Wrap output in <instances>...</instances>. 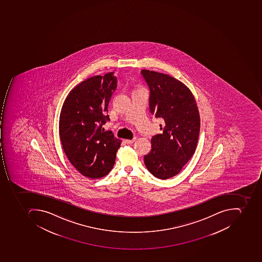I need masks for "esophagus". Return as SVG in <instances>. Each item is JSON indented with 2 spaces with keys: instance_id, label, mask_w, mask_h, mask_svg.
<instances>
[{
  "instance_id": "34e87169",
  "label": "esophagus",
  "mask_w": 262,
  "mask_h": 262,
  "mask_svg": "<svg viewBox=\"0 0 262 262\" xmlns=\"http://www.w3.org/2000/svg\"><path fill=\"white\" fill-rule=\"evenodd\" d=\"M135 141H136V138H134L133 139H125V142H126L127 144H130V143H134Z\"/></svg>"
}]
</instances>
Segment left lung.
I'll use <instances>...</instances> for the list:
<instances>
[{
  "label": "left lung",
  "instance_id": "1",
  "mask_svg": "<svg viewBox=\"0 0 262 262\" xmlns=\"http://www.w3.org/2000/svg\"><path fill=\"white\" fill-rule=\"evenodd\" d=\"M141 74L150 89V113L164 122L163 133L150 140L151 150L144 156V163L156 178L167 180L179 174L195 153L200 114L185 84L156 71L142 70Z\"/></svg>",
  "mask_w": 262,
  "mask_h": 262
}]
</instances>
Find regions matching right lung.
Returning <instances> with one entry per match:
<instances>
[{"label":"right lung","mask_w":262,"mask_h":262,"mask_svg":"<svg viewBox=\"0 0 262 262\" xmlns=\"http://www.w3.org/2000/svg\"><path fill=\"white\" fill-rule=\"evenodd\" d=\"M116 86L113 72L91 77L70 91L61 107V145L72 165L88 178H101L112 171L120 147V139L101 129L110 120L106 114Z\"/></svg>","instance_id":"1"}]
</instances>
